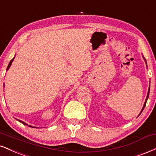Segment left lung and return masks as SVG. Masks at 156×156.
I'll return each mask as SVG.
<instances>
[{
	"label": "left lung",
	"instance_id": "1",
	"mask_svg": "<svg viewBox=\"0 0 156 156\" xmlns=\"http://www.w3.org/2000/svg\"><path fill=\"white\" fill-rule=\"evenodd\" d=\"M144 60H145V59H144ZM149 93H150V87H149V89H148V92H147V98H146L145 102H144V106H143V108H142V110L141 112H142V111H143V110H144V107H145V105H146V102H147V99H148V97H149ZM141 112H140V113H141Z\"/></svg>",
	"mask_w": 156,
	"mask_h": 156
}]
</instances>
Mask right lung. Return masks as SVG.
<instances>
[{"instance_id": "1", "label": "right lung", "mask_w": 156, "mask_h": 156, "mask_svg": "<svg viewBox=\"0 0 156 156\" xmlns=\"http://www.w3.org/2000/svg\"><path fill=\"white\" fill-rule=\"evenodd\" d=\"M14 58H13V59H12V60H11V61H10V62H9V65H8V67H7V69H6V70H9V67H10V66H11V65H12V63L13 60H14ZM3 86H4V85H3ZM18 121H20V122H21V123H22V124H24V125H27V123H24V122H23V121H20V120H18ZM30 126V127H33V126Z\"/></svg>"}]
</instances>
